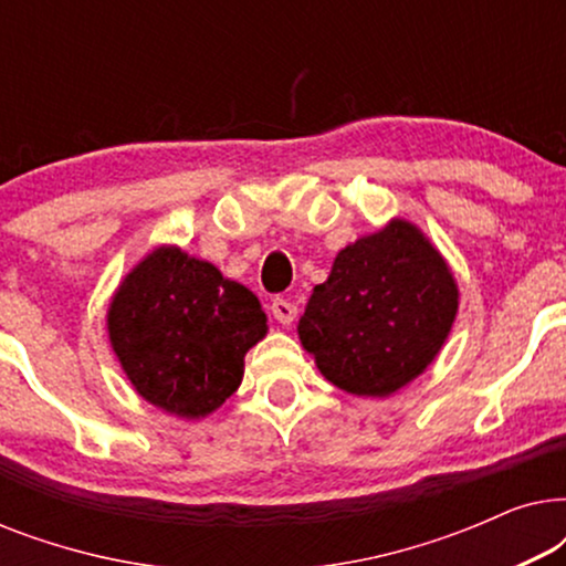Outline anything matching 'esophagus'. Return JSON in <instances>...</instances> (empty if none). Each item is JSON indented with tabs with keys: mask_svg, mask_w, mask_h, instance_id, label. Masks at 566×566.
<instances>
[{
	"mask_svg": "<svg viewBox=\"0 0 566 566\" xmlns=\"http://www.w3.org/2000/svg\"><path fill=\"white\" fill-rule=\"evenodd\" d=\"M270 312H273V316L281 324H285V327H289V324L296 319V314H298V308H296V304H291V301H285V298H275L273 304H270Z\"/></svg>",
	"mask_w": 566,
	"mask_h": 566,
	"instance_id": "obj_1",
	"label": "esophagus"
}]
</instances>
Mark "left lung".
I'll return each instance as SVG.
<instances>
[{
  "label": "left lung",
  "mask_w": 566,
  "mask_h": 566,
  "mask_svg": "<svg viewBox=\"0 0 566 566\" xmlns=\"http://www.w3.org/2000/svg\"><path fill=\"white\" fill-rule=\"evenodd\" d=\"M455 312L451 265L417 223L391 219L337 252L296 329L329 384L384 399L428 370Z\"/></svg>",
  "instance_id": "8db88e82"
}]
</instances>
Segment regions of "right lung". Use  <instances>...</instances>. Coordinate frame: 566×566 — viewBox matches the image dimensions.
<instances>
[{"label":"right lung","instance_id":"add662e5","mask_svg":"<svg viewBox=\"0 0 566 566\" xmlns=\"http://www.w3.org/2000/svg\"><path fill=\"white\" fill-rule=\"evenodd\" d=\"M105 322L138 397L182 420L216 412L242 384L247 350L268 335L260 298L177 244L130 268Z\"/></svg>","mask_w":566,"mask_h":566}]
</instances>
